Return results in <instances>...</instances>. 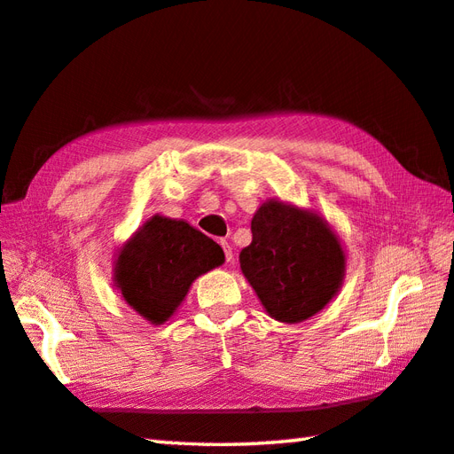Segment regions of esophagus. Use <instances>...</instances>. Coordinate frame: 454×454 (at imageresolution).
<instances>
[{"label":"esophagus","mask_w":454,"mask_h":454,"mask_svg":"<svg viewBox=\"0 0 454 454\" xmlns=\"http://www.w3.org/2000/svg\"><path fill=\"white\" fill-rule=\"evenodd\" d=\"M221 247H223V251H225V258H227V262L233 261V251H231V247H229L227 240H221Z\"/></svg>","instance_id":"1"}]
</instances>
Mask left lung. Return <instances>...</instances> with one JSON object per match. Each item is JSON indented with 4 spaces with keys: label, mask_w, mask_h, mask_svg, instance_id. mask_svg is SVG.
I'll list each match as a JSON object with an SVG mask.
<instances>
[{
    "label": "left lung",
    "mask_w": 454,
    "mask_h": 454,
    "mask_svg": "<svg viewBox=\"0 0 454 454\" xmlns=\"http://www.w3.org/2000/svg\"><path fill=\"white\" fill-rule=\"evenodd\" d=\"M251 231L253 243L239 254L240 270L272 319L290 325L308 321L339 294L347 254L317 211L266 200Z\"/></svg>",
    "instance_id": "1"
}]
</instances>
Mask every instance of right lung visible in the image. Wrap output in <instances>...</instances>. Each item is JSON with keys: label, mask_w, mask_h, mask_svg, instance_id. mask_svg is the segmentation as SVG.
Segmentation results:
<instances>
[{"label": "right lung", "mask_w": 454, "mask_h": 454, "mask_svg": "<svg viewBox=\"0 0 454 454\" xmlns=\"http://www.w3.org/2000/svg\"><path fill=\"white\" fill-rule=\"evenodd\" d=\"M225 262L223 248L184 219L149 217L119 247L114 286L153 325H162L186 298L193 280Z\"/></svg>", "instance_id": "add662e5"}]
</instances>
